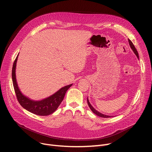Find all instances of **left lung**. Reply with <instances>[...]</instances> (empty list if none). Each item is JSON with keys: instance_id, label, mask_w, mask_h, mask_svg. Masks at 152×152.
Returning a JSON list of instances; mask_svg holds the SVG:
<instances>
[{"instance_id": "1", "label": "left lung", "mask_w": 152, "mask_h": 152, "mask_svg": "<svg viewBox=\"0 0 152 152\" xmlns=\"http://www.w3.org/2000/svg\"><path fill=\"white\" fill-rule=\"evenodd\" d=\"M128 42H129V45H130V47H131V49L132 50V51L134 52V53H135V55L137 56V58H139V54H138V52H137L136 49H135V47H134L133 43L130 41L129 39H128ZM87 103H88L89 107H90L91 110H92V112H93L94 114H95V115L99 116H100V117H102V118H110V117H112V116H108V115H104V114H102V113H101L100 112H99V111H98L97 110H95V109L91 105V104L89 101L88 97H87Z\"/></svg>"}]
</instances>
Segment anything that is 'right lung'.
Returning a JSON list of instances; mask_svg holds the SVG:
<instances>
[{"instance_id": "right-lung-1", "label": "right lung", "mask_w": 152, "mask_h": 152, "mask_svg": "<svg viewBox=\"0 0 152 152\" xmlns=\"http://www.w3.org/2000/svg\"><path fill=\"white\" fill-rule=\"evenodd\" d=\"M18 54L12 68V81L15 92L20 104L29 112L39 116H48L56 111L63 101L65 95L72 84L61 87L53 95L41 100H33L23 95L20 90L16 79V66Z\"/></svg>"}]
</instances>
